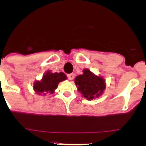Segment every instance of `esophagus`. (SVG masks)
<instances>
[{"label":"esophagus","instance_id":"1","mask_svg":"<svg viewBox=\"0 0 146 146\" xmlns=\"http://www.w3.org/2000/svg\"><path fill=\"white\" fill-rule=\"evenodd\" d=\"M67 77H68V79H69V80H73L74 78V74H69L67 75Z\"/></svg>","mask_w":146,"mask_h":146}]
</instances>
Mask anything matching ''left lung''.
<instances>
[{
  "label": "left lung",
  "instance_id": "1",
  "mask_svg": "<svg viewBox=\"0 0 146 146\" xmlns=\"http://www.w3.org/2000/svg\"><path fill=\"white\" fill-rule=\"evenodd\" d=\"M83 74L77 76L74 79L77 90L82 97L92 100L100 96L106 88L105 80L101 76H97L88 69L82 71Z\"/></svg>",
  "mask_w": 146,
  "mask_h": 146
}]
</instances>
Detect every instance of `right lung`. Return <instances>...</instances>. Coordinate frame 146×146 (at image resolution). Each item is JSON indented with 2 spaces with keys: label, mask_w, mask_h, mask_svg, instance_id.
<instances>
[{
  "label": "right lung",
  "mask_w": 146,
  "mask_h": 146,
  "mask_svg": "<svg viewBox=\"0 0 146 146\" xmlns=\"http://www.w3.org/2000/svg\"><path fill=\"white\" fill-rule=\"evenodd\" d=\"M66 79V75L63 72L52 73L50 71H47L44 74L41 80L34 82L33 90L39 95L52 94L55 89L58 88L59 82L64 81Z\"/></svg>",
  "instance_id": "add662e5"
}]
</instances>
